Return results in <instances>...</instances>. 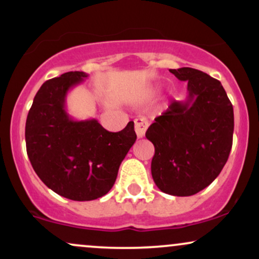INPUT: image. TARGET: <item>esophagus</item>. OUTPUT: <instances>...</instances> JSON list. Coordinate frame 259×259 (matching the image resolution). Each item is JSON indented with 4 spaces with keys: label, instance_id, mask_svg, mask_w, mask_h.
I'll use <instances>...</instances> for the list:
<instances>
[{
    "label": "esophagus",
    "instance_id": "esophagus-1",
    "mask_svg": "<svg viewBox=\"0 0 259 259\" xmlns=\"http://www.w3.org/2000/svg\"><path fill=\"white\" fill-rule=\"evenodd\" d=\"M147 127H148V120L146 119V118H144V117L136 118L135 119V133H136V136H138L139 139L144 138Z\"/></svg>",
    "mask_w": 259,
    "mask_h": 259
}]
</instances>
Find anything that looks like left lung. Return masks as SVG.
Returning a JSON list of instances; mask_svg holds the SVG:
<instances>
[{
	"label": "left lung",
	"instance_id": "1",
	"mask_svg": "<svg viewBox=\"0 0 259 259\" xmlns=\"http://www.w3.org/2000/svg\"><path fill=\"white\" fill-rule=\"evenodd\" d=\"M187 81V99L173 101L146 138L154 146L151 173L160 191L191 196L218 177L233 146L234 109L221 81L194 68L169 69Z\"/></svg>",
	"mask_w": 259,
	"mask_h": 259
}]
</instances>
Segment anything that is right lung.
<instances>
[{
    "label": "right lung",
    "mask_w": 259,
    "mask_h": 259,
    "mask_svg": "<svg viewBox=\"0 0 259 259\" xmlns=\"http://www.w3.org/2000/svg\"><path fill=\"white\" fill-rule=\"evenodd\" d=\"M85 78L84 72H68L44 82L25 124L26 152L35 173L52 191L73 201L105 196L136 141L134 121L111 133L96 119L69 117L65 97Z\"/></svg>",
    "instance_id": "add662e5"
}]
</instances>
